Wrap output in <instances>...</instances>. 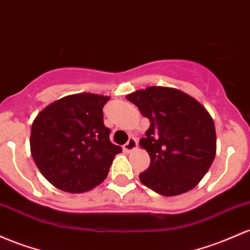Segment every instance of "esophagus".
<instances>
[{
    "mask_svg": "<svg viewBox=\"0 0 250 250\" xmlns=\"http://www.w3.org/2000/svg\"><path fill=\"white\" fill-rule=\"evenodd\" d=\"M136 147H138V140L131 136V138L128 140L127 144L123 146V150H125V152H131V150L135 149Z\"/></svg>",
    "mask_w": 250,
    "mask_h": 250,
    "instance_id": "1",
    "label": "esophagus"
}]
</instances>
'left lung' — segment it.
Segmentation results:
<instances>
[{
	"instance_id": "1",
	"label": "left lung",
	"mask_w": 250,
	"mask_h": 250,
	"mask_svg": "<svg viewBox=\"0 0 250 250\" xmlns=\"http://www.w3.org/2000/svg\"><path fill=\"white\" fill-rule=\"evenodd\" d=\"M150 125L140 146L150 165L140 173L144 185L163 196L190 191L209 171L216 155V130L209 112L180 90L149 86L127 95Z\"/></svg>"
}]
</instances>
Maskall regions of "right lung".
Wrapping results in <instances>:
<instances>
[{"label": "right lung", "mask_w": 250, "mask_h": 250, "mask_svg": "<svg viewBox=\"0 0 250 250\" xmlns=\"http://www.w3.org/2000/svg\"><path fill=\"white\" fill-rule=\"evenodd\" d=\"M108 101L94 94L66 96L46 106L33 122V160L59 190L82 193L100 185L122 150L111 144V130L103 123Z\"/></svg>", "instance_id": "right-lung-1"}]
</instances>
